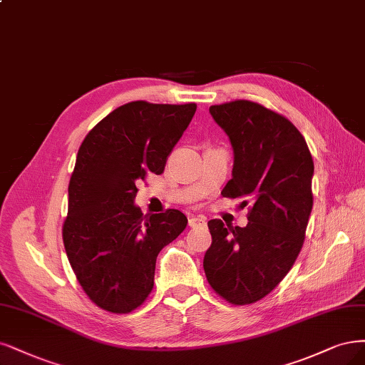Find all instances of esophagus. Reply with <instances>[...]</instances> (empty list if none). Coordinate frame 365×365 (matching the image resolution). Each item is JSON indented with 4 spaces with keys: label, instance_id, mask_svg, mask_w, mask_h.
I'll return each instance as SVG.
<instances>
[{
    "label": "esophagus",
    "instance_id": "obj_1",
    "mask_svg": "<svg viewBox=\"0 0 365 365\" xmlns=\"http://www.w3.org/2000/svg\"><path fill=\"white\" fill-rule=\"evenodd\" d=\"M188 226H190V228H205L207 220L202 216H195L188 219Z\"/></svg>",
    "mask_w": 365,
    "mask_h": 365
}]
</instances>
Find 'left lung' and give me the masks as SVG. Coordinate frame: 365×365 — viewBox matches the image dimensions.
I'll list each match as a JSON object with an SVG mask.
<instances>
[{"label": "left lung", "mask_w": 365, "mask_h": 365, "mask_svg": "<svg viewBox=\"0 0 365 365\" xmlns=\"http://www.w3.org/2000/svg\"><path fill=\"white\" fill-rule=\"evenodd\" d=\"M210 113L234 149L232 180L222 195L252 205L245 228L208 222L204 270L226 302L249 305L285 278L304 246L314 163L304 135L279 113L246 99L211 106Z\"/></svg>", "instance_id": "left-lung-1"}]
</instances>
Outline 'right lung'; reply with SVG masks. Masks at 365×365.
Here are the masks:
<instances>
[{"mask_svg": "<svg viewBox=\"0 0 365 365\" xmlns=\"http://www.w3.org/2000/svg\"><path fill=\"white\" fill-rule=\"evenodd\" d=\"M196 104L133 101L113 110L84 137L69 181L63 245L92 302L127 314L154 288L155 261L187 226L180 210L145 215L135 184L161 175Z\"/></svg>", "mask_w": 365, "mask_h": 365, "instance_id": "right-lung-1", "label": "right lung"}]
</instances>
